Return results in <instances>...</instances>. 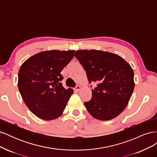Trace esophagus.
<instances>
[{"instance_id": "34e87169", "label": "esophagus", "mask_w": 157, "mask_h": 157, "mask_svg": "<svg viewBox=\"0 0 157 157\" xmlns=\"http://www.w3.org/2000/svg\"><path fill=\"white\" fill-rule=\"evenodd\" d=\"M80 89H81V87H80L79 85H77V86L75 87V90H77V91H79Z\"/></svg>"}]
</instances>
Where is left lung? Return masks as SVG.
Here are the masks:
<instances>
[{"label":"left lung","mask_w":157,"mask_h":157,"mask_svg":"<svg viewBox=\"0 0 157 157\" xmlns=\"http://www.w3.org/2000/svg\"><path fill=\"white\" fill-rule=\"evenodd\" d=\"M75 56L86 71L89 83H98L92 90V99L84 103L89 113L100 121L120 115L134 89L130 65L121 56L101 50H78Z\"/></svg>","instance_id":"1"}]
</instances>
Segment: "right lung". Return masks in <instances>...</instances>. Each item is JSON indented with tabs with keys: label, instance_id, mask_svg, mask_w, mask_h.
Returning a JSON list of instances; mask_svg holds the SVG:
<instances>
[{
	"label": "right lung",
	"instance_id": "right-lung-1",
	"mask_svg": "<svg viewBox=\"0 0 157 157\" xmlns=\"http://www.w3.org/2000/svg\"><path fill=\"white\" fill-rule=\"evenodd\" d=\"M75 50H50L38 53L22 64L18 88L27 107L45 121L59 117L67 105L72 88L66 90L61 72L73 58Z\"/></svg>",
	"mask_w": 157,
	"mask_h": 157
}]
</instances>
